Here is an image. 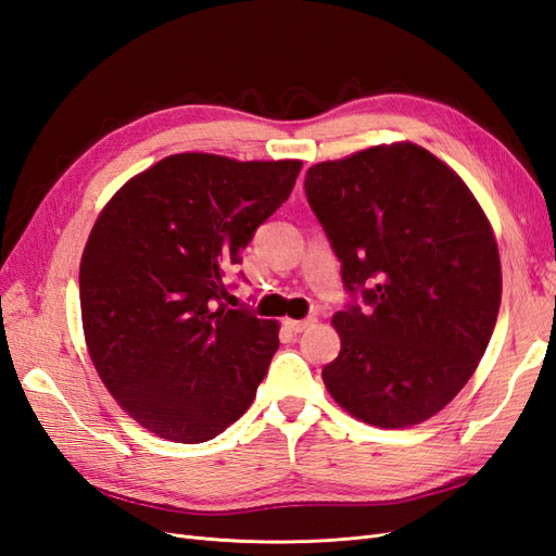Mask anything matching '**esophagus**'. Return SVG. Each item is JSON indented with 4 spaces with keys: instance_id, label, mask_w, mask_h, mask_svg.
Segmentation results:
<instances>
[{
    "instance_id": "obj_1",
    "label": "esophagus",
    "mask_w": 556,
    "mask_h": 556,
    "mask_svg": "<svg viewBox=\"0 0 556 556\" xmlns=\"http://www.w3.org/2000/svg\"><path fill=\"white\" fill-rule=\"evenodd\" d=\"M282 325L288 327L290 331H294V333H301V331H306L308 327H313V325H315V319H313V317H308V319H292V317H285V319H282Z\"/></svg>"
}]
</instances>
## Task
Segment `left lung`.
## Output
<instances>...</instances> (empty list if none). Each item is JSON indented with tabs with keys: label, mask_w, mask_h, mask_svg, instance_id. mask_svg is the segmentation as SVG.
Returning <instances> with one entry per match:
<instances>
[{
	"label": "left lung",
	"mask_w": 556,
	"mask_h": 556,
	"mask_svg": "<svg viewBox=\"0 0 556 556\" xmlns=\"http://www.w3.org/2000/svg\"><path fill=\"white\" fill-rule=\"evenodd\" d=\"M306 197L343 282L368 308L331 323L339 357L323 368L331 399L366 425H422L462 392L501 306L494 229L459 174L396 141L319 162Z\"/></svg>",
	"instance_id": "obj_1"
}]
</instances>
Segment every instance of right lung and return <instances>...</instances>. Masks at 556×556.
Segmentation results:
<instances>
[{
	"instance_id": "right-lung-1",
	"label": "right lung",
	"mask_w": 556,
	"mask_h": 556,
	"mask_svg": "<svg viewBox=\"0 0 556 556\" xmlns=\"http://www.w3.org/2000/svg\"><path fill=\"white\" fill-rule=\"evenodd\" d=\"M301 160L180 153L129 178L80 260V317L99 378L160 439L204 443L250 408L276 319L223 304L225 271L282 206Z\"/></svg>"
}]
</instances>
